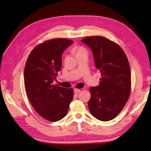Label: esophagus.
Here are the masks:
<instances>
[{
    "mask_svg": "<svg viewBox=\"0 0 151 151\" xmlns=\"http://www.w3.org/2000/svg\"><path fill=\"white\" fill-rule=\"evenodd\" d=\"M81 89H76V88H75L74 89V92L76 93H79L80 92H81Z\"/></svg>",
    "mask_w": 151,
    "mask_h": 151,
    "instance_id": "34e87169",
    "label": "esophagus"
}]
</instances>
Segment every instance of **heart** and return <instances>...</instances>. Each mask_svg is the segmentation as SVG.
Here are the masks:
<instances>
[{
	"label": "heart",
	"mask_w": 151,
	"mask_h": 151,
	"mask_svg": "<svg viewBox=\"0 0 151 151\" xmlns=\"http://www.w3.org/2000/svg\"><path fill=\"white\" fill-rule=\"evenodd\" d=\"M73 52L76 54V56L78 55H81L83 54H87V50L85 47L82 46L77 45L73 49Z\"/></svg>",
	"instance_id": "obj_1"
}]
</instances>
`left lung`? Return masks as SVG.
Here are the masks:
<instances>
[{"instance_id": "8db88e82", "label": "left lung", "mask_w": 151, "mask_h": 151, "mask_svg": "<svg viewBox=\"0 0 151 151\" xmlns=\"http://www.w3.org/2000/svg\"><path fill=\"white\" fill-rule=\"evenodd\" d=\"M81 40L92 49L96 67L101 73L99 86L90 87L88 107L98 120L111 121L121 112L131 94L129 60L120 46L102 36L86 37Z\"/></svg>"}]
</instances>
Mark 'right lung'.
I'll return each instance as SVG.
<instances>
[{"instance_id": "1", "label": "right lung", "mask_w": 151, "mask_h": 151, "mask_svg": "<svg viewBox=\"0 0 151 151\" xmlns=\"http://www.w3.org/2000/svg\"><path fill=\"white\" fill-rule=\"evenodd\" d=\"M72 42L64 38L46 40L35 47L25 63L24 77L27 97L35 111L50 122L66 116L73 99L71 88L53 84L62 68V54Z\"/></svg>"}]
</instances>
